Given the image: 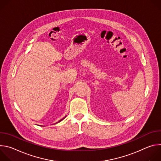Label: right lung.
I'll list each match as a JSON object with an SVG mask.
<instances>
[{
  "instance_id": "right-lung-1",
  "label": "right lung",
  "mask_w": 161,
  "mask_h": 161,
  "mask_svg": "<svg viewBox=\"0 0 161 161\" xmlns=\"http://www.w3.org/2000/svg\"><path fill=\"white\" fill-rule=\"evenodd\" d=\"M63 119H64H64H61V120H60V121H59V122H60V121H62V120H63Z\"/></svg>"
}]
</instances>
